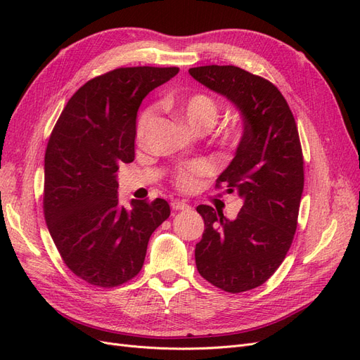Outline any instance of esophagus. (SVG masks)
<instances>
[{
    "mask_svg": "<svg viewBox=\"0 0 360 360\" xmlns=\"http://www.w3.org/2000/svg\"><path fill=\"white\" fill-rule=\"evenodd\" d=\"M189 207H191V205H189L186 201H180V200L171 201V209H172V210H188Z\"/></svg>",
    "mask_w": 360,
    "mask_h": 360,
    "instance_id": "34e87169",
    "label": "esophagus"
}]
</instances>
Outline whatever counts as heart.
<instances>
[{
	"label": "heart",
	"mask_w": 360,
	"mask_h": 360,
	"mask_svg": "<svg viewBox=\"0 0 360 360\" xmlns=\"http://www.w3.org/2000/svg\"><path fill=\"white\" fill-rule=\"evenodd\" d=\"M163 108L192 130H209L219 115V106L210 96L204 93H197L188 97H169V99L163 101ZM153 110H147L141 114L136 124L138 141L144 139L148 127L153 123ZM207 172H209V165L204 162H195L180 168L176 172L177 186L183 191H189L195 186L197 177L204 176Z\"/></svg>",
	"instance_id": "b5f03b06"
}]
</instances>
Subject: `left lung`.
I'll use <instances>...</instances> for the list:
<instances>
[{"label":"left lung","instance_id":"obj_1","mask_svg":"<svg viewBox=\"0 0 360 360\" xmlns=\"http://www.w3.org/2000/svg\"><path fill=\"white\" fill-rule=\"evenodd\" d=\"M189 73L225 96L242 114L236 156L216 180L243 205L234 221L201 204L202 238L195 246L200 275L226 292L259 287L282 264L292 243L303 192V155L296 122L270 81L236 66H201Z\"/></svg>","mask_w":360,"mask_h":360}]
</instances>
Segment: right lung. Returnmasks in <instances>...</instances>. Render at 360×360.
<instances>
[{
	"mask_svg": "<svg viewBox=\"0 0 360 360\" xmlns=\"http://www.w3.org/2000/svg\"><path fill=\"white\" fill-rule=\"evenodd\" d=\"M179 68H120L76 91L53 126L45 153L43 213L73 274L111 288L143 269L150 236L169 217V204L120 205L117 176L135 159L136 112L144 97Z\"/></svg>",
	"mask_w": 360,
	"mask_h": 360,
	"instance_id": "1",
	"label": "right lung"
}]
</instances>
